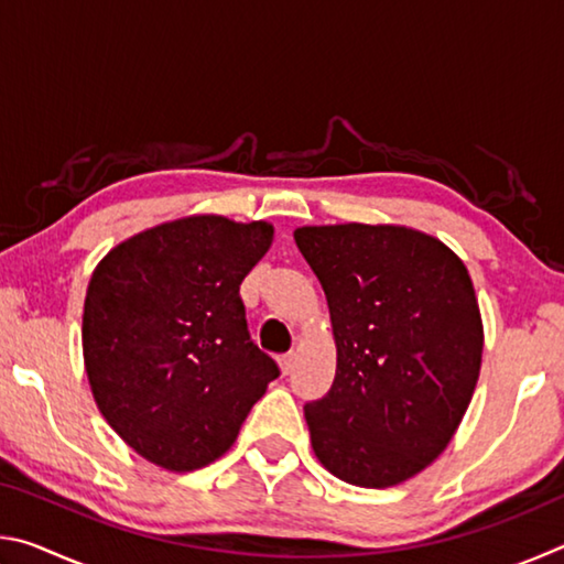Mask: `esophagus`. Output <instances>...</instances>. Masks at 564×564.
Wrapping results in <instances>:
<instances>
[{"mask_svg": "<svg viewBox=\"0 0 564 564\" xmlns=\"http://www.w3.org/2000/svg\"><path fill=\"white\" fill-rule=\"evenodd\" d=\"M293 366H295V352H285V356L279 358V368H281L283 376H289Z\"/></svg>", "mask_w": 564, "mask_h": 564, "instance_id": "esophagus-1", "label": "esophagus"}]
</instances>
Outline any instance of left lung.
Returning a JSON list of instances; mask_svg holds the SVG:
<instances>
[{"label": "left lung", "mask_w": 564, "mask_h": 564, "mask_svg": "<svg viewBox=\"0 0 564 564\" xmlns=\"http://www.w3.org/2000/svg\"><path fill=\"white\" fill-rule=\"evenodd\" d=\"M326 291L336 378L305 403L313 453L358 488L425 470L460 425L482 362L480 305L441 238L395 224L301 226Z\"/></svg>", "instance_id": "obj_1"}]
</instances>
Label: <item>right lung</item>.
Returning <instances> with one entry per match:
<instances>
[{"instance_id": "obj_1", "label": "right lung", "mask_w": 564, "mask_h": 564, "mask_svg": "<svg viewBox=\"0 0 564 564\" xmlns=\"http://www.w3.org/2000/svg\"><path fill=\"white\" fill-rule=\"evenodd\" d=\"M271 243L269 221L196 214L127 238L94 269L82 316L91 395L149 463H214L279 378L238 295Z\"/></svg>"}]
</instances>
